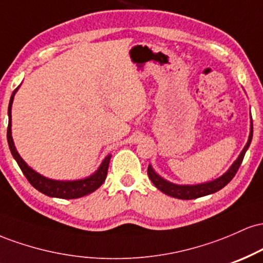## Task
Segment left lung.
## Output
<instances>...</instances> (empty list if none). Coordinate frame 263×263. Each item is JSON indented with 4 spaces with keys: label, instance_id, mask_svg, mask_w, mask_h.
<instances>
[{
    "label": "left lung",
    "instance_id": "1",
    "mask_svg": "<svg viewBox=\"0 0 263 263\" xmlns=\"http://www.w3.org/2000/svg\"><path fill=\"white\" fill-rule=\"evenodd\" d=\"M252 134H253V126H252V120H251V128H250V136L249 140H247L246 146L243 147V149L241 151L240 156L237 157V159L232 163V165L226 171V173L222 174L221 177L216 178V179L211 180L208 183H201V184H195V185H179V184H174L165 180L164 178L156 173L155 170L152 168V165H148V173L149 179L152 180V183L155 184L157 189L161 190L164 194L170 195V197L177 198V199H183V200H190V199H197L200 197H205V195L213 194L216 193L218 190L222 189L228 183H230V180L235 177L236 172L240 168L241 163H242L243 157H245L246 151L249 149L250 144L252 141Z\"/></svg>",
    "mask_w": 263,
    "mask_h": 263
}]
</instances>
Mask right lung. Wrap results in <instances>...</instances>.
Returning <instances> with one entry per match:
<instances>
[{"label":"right lung","instance_id":"right-lung-1","mask_svg":"<svg viewBox=\"0 0 263 263\" xmlns=\"http://www.w3.org/2000/svg\"><path fill=\"white\" fill-rule=\"evenodd\" d=\"M20 87V86H18ZM14 90L12 92L11 99H10V105H8V127H7V142L8 146H10L11 153L13 156V158L16 159L17 164L20 165L21 171L23 172L25 177L27 178L29 183L34 186L38 192L43 193V194L48 195V197L52 198H60V199H77L81 198L84 195L90 194V193L95 192L99 186H101V184L105 182L107 176V170H108V163H110L111 155L105 157V159L102 161L100 167L98 168V171L95 173L91 174L90 177L84 178V179H78V180H54L49 179V178H45L41 174L37 173L35 171H33L27 163L23 161L22 157L20 156V153L17 152L16 147H14L13 138H12V123H11V110H12V102H13L14 95H16L17 90Z\"/></svg>","mask_w":263,"mask_h":263}]
</instances>
